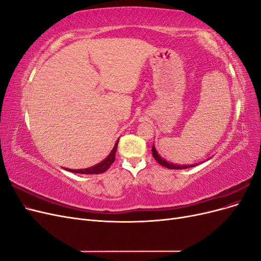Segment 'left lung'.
Masks as SVG:
<instances>
[{"label":"left lung","instance_id":"obj_1","mask_svg":"<svg viewBox=\"0 0 261 261\" xmlns=\"http://www.w3.org/2000/svg\"><path fill=\"white\" fill-rule=\"evenodd\" d=\"M152 155H153V158L156 160L158 163L161 164L162 167H165V168L171 169V170H183V169L193 168V167H196V165H198V163H196V164H188V165H185V164L179 165V164H174V163L168 162L167 160H164L163 158H162L159 153H158V151L155 150L154 146H152Z\"/></svg>","mask_w":261,"mask_h":261}]
</instances>
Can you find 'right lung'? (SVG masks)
<instances>
[{
  "instance_id": "add662e5",
  "label": "right lung",
  "mask_w": 261,
  "mask_h": 261,
  "mask_svg": "<svg viewBox=\"0 0 261 261\" xmlns=\"http://www.w3.org/2000/svg\"><path fill=\"white\" fill-rule=\"evenodd\" d=\"M117 144H118V140L115 143L112 151L110 152V154L106 158V159L102 162L98 163L97 165H94V167L84 169V170H68V171L73 172V173H81V174H100V173L106 172L110 167H111V164L115 161V152H116Z\"/></svg>"
}]
</instances>
